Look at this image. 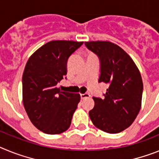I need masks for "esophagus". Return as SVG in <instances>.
Wrapping results in <instances>:
<instances>
[{
	"mask_svg": "<svg viewBox=\"0 0 159 159\" xmlns=\"http://www.w3.org/2000/svg\"><path fill=\"white\" fill-rule=\"evenodd\" d=\"M90 95L89 93H81V99H85V98H89Z\"/></svg>",
	"mask_w": 159,
	"mask_h": 159,
	"instance_id": "1",
	"label": "esophagus"
}]
</instances>
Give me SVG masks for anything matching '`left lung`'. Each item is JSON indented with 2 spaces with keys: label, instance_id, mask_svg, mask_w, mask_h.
Masks as SVG:
<instances>
[{
  "label": "left lung",
  "instance_id": "left-lung-1",
  "mask_svg": "<svg viewBox=\"0 0 159 159\" xmlns=\"http://www.w3.org/2000/svg\"><path fill=\"white\" fill-rule=\"evenodd\" d=\"M99 57V82L109 84L103 98H95L89 112L93 125L109 134L125 130L133 123L142 106L143 84L136 64L125 50L107 41H85Z\"/></svg>",
  "mask_w": 159,
  "mask_h": 159
}]
</instances>
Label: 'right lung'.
Masks as SVG:
<instances>
[{
    "instance_id": "add662e5",
    "label": "right lung",
    "mask_w": 159,
    "mask_h": 159,
    "mask_svg": "<svg viewBox=\"0 0 159 159\" xmlns=\"http://www.w3.org/2000/svg\"><path fill=\"white\" fill-rule=\"evenodd\" d=\"M83 41L47 42L30 56L22 76V101L36 128L48 134L67 130L78 107L79 93L63 92L57 82L67 74L70 55Z\"/></svg>"
}]
</instances>
